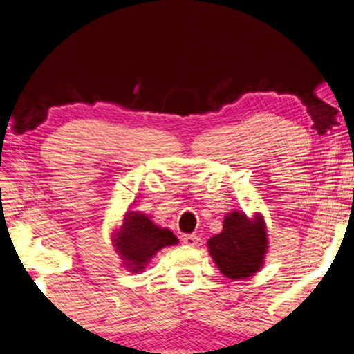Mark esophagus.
<instances>
[{
    "instance_id": "obj_1",
    "label": "esophagus",
    "mask_w": 354,
    "mask_h": 354,
    "mask_svg": "<svg viewBox=\"0 0 354 354\" xmlns=\"http://www.w3.org/2000/svg\"><path fill=\"white\" fill-rule=\"evenodd\" d=\"M183 243L185 245H188V247H196L199 243V236H196V234H188V236H183Z\"/></svg>"
}]
</instances>
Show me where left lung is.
Returning a JSON list of instances; mask_svg holds the SVG:
<instances>
[{"mask_svg":"<svg viewBox=\"0 0 354 354\" xmlns=\"http://www.w3.org/2000/svg\"><path fill=\"white\" fill-rule=\"evenodd\" d=\"M209 254L218 270L232 281L245 280L263 269L269 248L268 226L259 212L225 215L221 232L207 241Z\"/></svg>","mask_w":354,"mask_h":354,"instance_id":"obj_1","label":"left lung"}]
</instances>
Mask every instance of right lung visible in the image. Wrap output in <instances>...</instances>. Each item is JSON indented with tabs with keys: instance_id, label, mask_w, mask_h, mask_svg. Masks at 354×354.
Instances as JSON below:
<instances>
[{
	"instance_id": "right-lung-1",
	"label": "right lung",
	"mask_w": 354,
	"mask_h": 354,
	"mask_svg": "<svg viewBox=\"0 0 354 354\" xmlns=\"http://www.w3.org/2000/svg\"><path fill=\"white\" fill-rule=\"evenodd\" d=\"M111 239L123 269L131 274L144 272L160 250L178 243L171 230L155 225V221L140 210L124 212L120 223L112 230Z\"/></svg>"
}]
</instances>
